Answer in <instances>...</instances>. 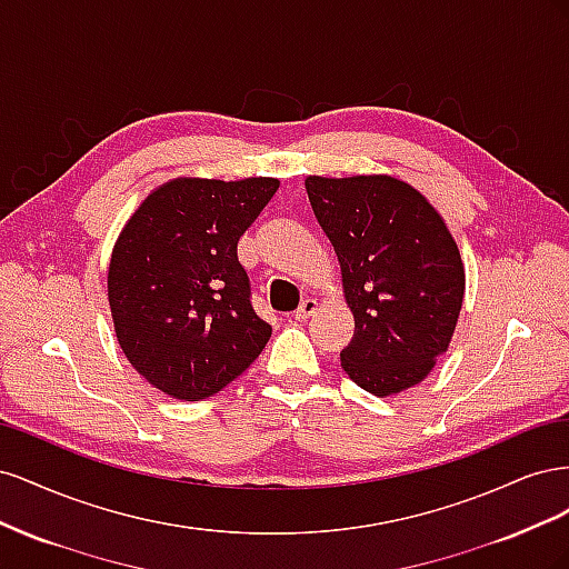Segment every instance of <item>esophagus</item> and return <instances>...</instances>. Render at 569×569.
Masks as SVG:
<instances>
[{"mask_svg":"<svg viewBox=\"0 0 569 569\" xmlns=\"http://www.w3.org/2000/svg\"><path fill=\"white\" fill-rule=\"evenodd\" d=\"M316 311H318V301H316V299H303L301 306L297 308L295 318L301 322V320H306V318H311Z\"/></svg>","mask_w":569,"mask_h":569,"instance_id":"1","label":"esophagus"}]
</instances>
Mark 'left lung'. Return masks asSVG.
<instances>
[{
  "instance_id": "left-lung-1",
  "label": "left lung",
  "mask_w": 569,
  "mask_h": 569,
  "mask_svg": "<svg viewBox=\"0 0 569 569\" xmlns=\"http://www.w3.org/2000/svg\"><path fill=\"white\" fill-rule=\"evenodd\" d=\"M306 192L341 268L353 339L341 368L375 396L420 385L449 349L465 268L443 218L391 176H308Z\"/></svg>"
}]
</instances>
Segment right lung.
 I'll return each mask as SVG.
<instances>
[{
  "label": "right lung",
  "instance_id": "right-lung-1",
  "mask_svg": "<svg viewBox=\"0 0 569 569\" xmlns=\"http://www.w3.org/2000/svg\"><path fill=\"white\" fill-rule=\"evenodd\" d=\"M280 180L176 178L137 206L109 263L116 339L159 391L201 401L242 375L272 327L251 308L237 242Z\"/></svg>",
  "mask_w": 569,
  "mask_h": 569
}]
</instances>
